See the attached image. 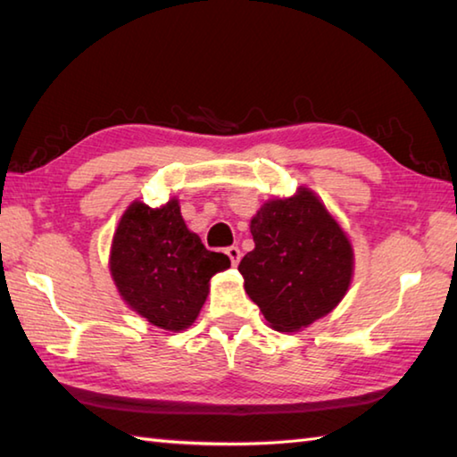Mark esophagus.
<instances>
[{
  "mask_svg": "<svg viewBox=\"0 0 457 457\" xmlns=\"http://www.w3.org/2000/svg\"><path fill=\"white\" fill-rule=\"evenodd\" d=\"M226 253H228V258L231 260V264L237 266L239 258H242V252H239V247H237V245H229L228 250H226Z\"/></svg>",
  "mask_w": 457,
  "mask_h": 457,
  "instance_id": "1",
  "label": "esophagus"
}]
</instances>
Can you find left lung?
I'll use <instances>...</instances> for the list:
<instances>
[{
	"instance_id": "1",
	"label": "left lung",
	"mask_w": 457,
	"mask_h": 457,
	"mask_svg": "<svg viewBox=\"0 0 457 457\" xmlns=\"http://www.w3.org/2000/svg\"><path fill=\"white\" fill-rule=\"evenodd\" d=\"M250 231L256 247L237 270L270 327L300 330L343 300L354 268L353 245L311 189L266 201Z\"/></svg>"
}]
</instances>
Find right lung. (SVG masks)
<instances>
[{
    "instance_id": "add662e5",
    "label": "right lung",
    "mask_w": 457,
    "mask_h": 457,
    "mask_svg": "<svg viewBox=\"0 0 457 457\" xmlns=\"http://www.w3.org/2000/svg\"><path fill=\"white\" fill-rule=\"evenodd\" d=\"M111 274L120 296L154 327L179 332L195 322L213 274L229 268L187 229L179 201L153 207L135 201L122 213L111 247Z\"/></svg>"
}]
</instances>
